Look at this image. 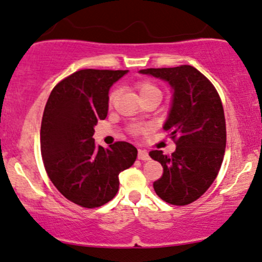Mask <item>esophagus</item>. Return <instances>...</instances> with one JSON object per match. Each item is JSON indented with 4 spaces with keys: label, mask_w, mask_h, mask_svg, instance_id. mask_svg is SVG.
Listing matches in <instances>:
<instances>
[{
    "label": "esophagus",
    "mask_w": 262,
    "mask_h": 262,
    "mask_svg": "<svg viewBox=\"0 0 262 262\" xmlns=\"http://www.w3.org/2000/svg\"><path fill=\"white\" fill-rule=\"evenodd\" d=\"M139 160H141V161L149 160L148 152H147L146 149H139Z\"/></svg>",
    "instance_id": "obj_1"
}]
</instances>
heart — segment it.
<instances>
[{
    "label": "heart",
    "instance_id": "1",
    "mask_svg": "<svg viewBox=\"0 0 262 262\" xmlns=\"http://www.w3.org/2000/svg\"><path fill=\"white\" fill-rule=\"evenodd\" d=\"M135 89H136V92L139 93L141 100L148 98V96H152V95H161V90L158 89L157 85L152 83L151 80H139L136 84H135ZM117 96H119V90L116 89H114L113 92H110V94H108L107 102L110 106H113V105L115 104ZM128 130H130L131 134L139 135L141 132L145 131L146 127L143 125H131L130 127H128Z\"/></svg>",
    "mask_w": 262,
    "mask_h": 262
}]
</instances>
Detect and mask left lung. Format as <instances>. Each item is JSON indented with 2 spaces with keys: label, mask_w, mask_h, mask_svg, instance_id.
<instances>
[{
  "label": "left lung",
  "mask_w": 262,
  "mask_h": 262,
  "mask_svg": "<svg viewBox=\"0 0 262 262\" xmlns=\"http://www.w3.org/2000/svg\"><path fill=\"white\" fill-rule=\"evenodd\" d=\"M168 81L173 102L163 130L176 143L172 155L154 149L163 167L154 182L156 194L173 205H187L204 194L218 176L226 146L224 108L215 86L192 66L140 70Z\"/></svg>",
  "instance_id": "8db88e82"
}]
</instances>
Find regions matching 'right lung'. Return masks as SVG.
<instances>
[{
  "mask_svg": "<svg viewBox=\"0 0 262 262\" xmlns=\"http://www.w3.org/2000/svg\"><path fill=\"white\" fill-rule=\"evenodd\" d=\"M127 70L81 69L54 86L40 126V152L47 174L70 202L101 207L119 190V174L136 161L137 148L117 141L96 146L94 126L107 115L108 89Z\"/></svg>",
  "mask_w": 262,
  "mask_h": 262,
  "instance_id": "add662e5",
  "label": "right lung"
}]
</instances>
